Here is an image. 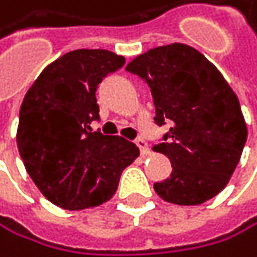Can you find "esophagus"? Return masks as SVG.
Masks as SVG:
<instances>
[{"instance_id":"esophagus-1","label":"esophagus","mask_w":257,"mask_h":257,"mask_svg":"<svg viewBox=\"0 0 257 257\" xmlns=\"http://www.w3.org/2000/svg\"><path fill=\"white\" fill-rule=\"evenodd\" d=\"M136 145L139 147V150H141V153H142V155H148V144H147V141H145V139H142V137H139V139L136 141Z\"/></svg>"}]
</instances>
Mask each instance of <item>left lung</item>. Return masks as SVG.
<instances>
[{
	"mask_svg": "<svg viewBox=\"0 0 257 257\" xmlns=\"http://www.w3.org/2000/svg\"><path fill=\"white\" fill-rule=\"evenodd\" d=\"M126 69L150 86L155 121L171 123L153 152L171 160V177L155 183L166 202L199 205L221 193L240 161L246 123L238 97L215 66L186 44L137 55Z\"/></svg>",
	"mask_w": 257,
	"mask_h": 257,
	"instance_id": "obj_1",
	"label": "left lung"
}]
</instances>
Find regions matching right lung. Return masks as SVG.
I'll list each match as a JSON object with an SVG mask.
<instances>
[{
  "instance_id": "obj_1",
  "label": "right lung",
  "mask_w": 257,
  "mask_h": 257,
  "mask_svg": "<svg viewBox=\"0 0 257 257\" xmlns=\"http://www.w3.org/2000/svg\"><path fill=\"white\" fill-rule=\"evenodd\" d=\"M124 56L104 49L61 55L30 86L20 107L17 148L45 199L66 210L107 202L139 148L121 136L93 133L99 120L96 88Z\"/></svg>"
}]
</instances>
